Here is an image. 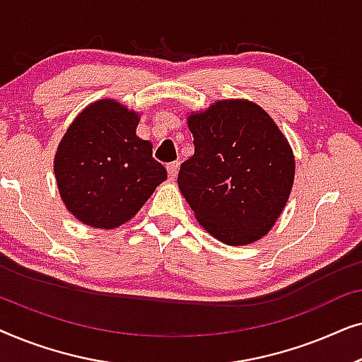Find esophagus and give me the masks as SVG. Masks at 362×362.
<instances>
[{"label":"esophagus","mask_w":362,"mask_h":362,"mask_svg":"<svg viewBox=\"0 0 362 362\" xmlns=\"http://www.w3.org/2000/svg\"><path fill=\"white\" fill-rule=\"evenodd\" d=\"M166 170H168V175H170V177H171V180H175V177H176V175H177V170H180V163H177V161L168 163Z\"/></svg>","instance_id":"esophagus-1"}]
</instances>
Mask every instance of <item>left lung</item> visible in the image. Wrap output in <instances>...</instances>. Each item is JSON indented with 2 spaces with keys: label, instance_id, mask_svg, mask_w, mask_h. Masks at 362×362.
<instances>
[{
  "label": "left lung",
  "instance_id": "obj_1",
  "mask_svg": "<svg viewBox=\"0 0 362 362\" xmlns=\"http://www.w3.org/2000/svg\"><path fill=\"white\" fill-rule=\"evenodd\" d=\"M194 155L177 185L199 224L227 245L272 229L295 176L291 148L269 113L247 100H221L187 118Z\"/></svg>",
  "mask_w": 362,
  "mask_h": 362
}]
</instances>
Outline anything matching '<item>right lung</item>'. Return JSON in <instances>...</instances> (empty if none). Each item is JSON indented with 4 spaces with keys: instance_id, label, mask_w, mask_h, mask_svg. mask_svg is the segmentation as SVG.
Masks as SVG:
<instances>
[{
    "instance_id": "obj_1",
    "label": "right lung",
    "mask_w": 362,
    "mask_h": 362,
    "mask_svg": "<svg viewBox=\"0 0 362 362\" xmlns=\"http://www.w3.org/2000/svg\"><path fill=\"white\" fill-rule=\"evenodd\" d=\"M136 125L135 112L105 98L83 108L59 143V192L83 224L122 226L166 180V168L153 158L151 143L136 136Z\"/></svg>"
}]
</instances>
